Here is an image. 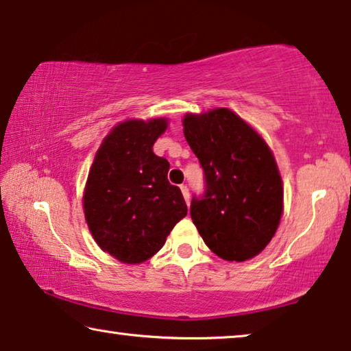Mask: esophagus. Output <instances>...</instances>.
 <instances>
[{"label": "esophagus", "mask_w": 351, "mask_h": 351, "mask_svg": "<svg viewBox=\"0 0 351 351\" xmlns=\"http://www.w3.org/2000/svg\"><path fill=\"white\" fill-rule=\"evenodd\" d=\"M181 192H182L184 199H186V203L189 206L190 204V195H189V187L186 186V184H181Z\"/></svg>", "instance_id": "esophagus-1"}]
</instances>
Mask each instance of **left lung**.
<instances>
[{
  "mask_svg": "<svg viewBox=\"0 0 351 351\" xmlns=\"http://www.w3.org/2000/svg\"><path fill=\"white\" fill-rule=\"evenodd\" d=\"M184 136L204 170L206 190L190 217L212 252L228 261L260 254L283 212V187L269 147L228 108L186 114Z\"/></svg>",
  "mask_w": 351,
  "mask_h": 351,
  "instance_id": "1",
  "label": "left lung"
}]
</instances>
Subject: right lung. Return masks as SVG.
I'll return each mask as SVG.
<instances>
[{"instance_id":"right-lung-1","label":"right lung","mask_w":351,"mask_h":351,"mask_svg":"<svg viewBox=\"0 0 351 351\" xmlns=\"http://www.w3.org/2000/svg\"><path fill=\"white\" fill-rule=\"evenodd\" d=\"M167 119L127 121L104 139L88 175L83 210L102 251L122 263L153 257L187 215L180 187L167 180L170 164L153 153Z\"/></svg>"}]
</instances>
